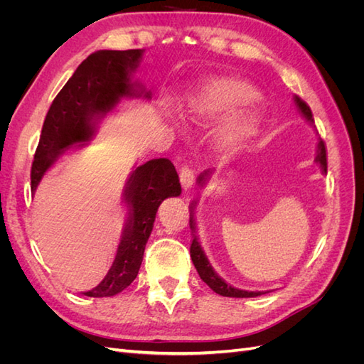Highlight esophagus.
<instances>
[{"mask_svg": "<svg viewBox=\"0 0 364 364\" xmlns=\"http://www.w3.org/2000/svg\"><path fill=\"white\" fill-rule=\"evenodd\" d=\"M194 182V170L190 165H183L181 168V183L185 190H188Z\"/></svg>", "mask_w": 364, "mask_h": 364, "instance_id": "1", "label": "esophagus"}]
</instances>
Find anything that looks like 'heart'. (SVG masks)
<instances>
[{"label": "heart", "instance_id": "heart-1", "mask_svg": "<svg viewBox=\"0 0 364 364\" xmlns=\"http://www.w3.org/2000/svg\"><path fill=\"white\" fill-rule=\"evenodd\" d=\"M259 98V92L253 85L238 77H218L202 85L186 103L185 114L194 123H203L218 115H226L238 107L250 105ZM259 126L257 114H243L230 119L222 129L220 139L225 149H234L243 144Z\"/></svg>", "mask_w": 364, "mask_h": 364}]
</instances>
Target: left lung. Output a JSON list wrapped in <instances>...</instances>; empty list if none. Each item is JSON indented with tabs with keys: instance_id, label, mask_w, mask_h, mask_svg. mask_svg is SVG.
<instances>
[{
	"instance_id": "obj_1",
	"label": "left lung",
	"mask_w": 364,
	"mask_h": 364,
	"mask_svg": "<svg viewBox=\"0 0 364 364\" xmlns=\"http://www.w3.org/2000/svg\"><path fill=\"white\" fill-rule=\"evenodd\" d=\"M294 103L299 109V112L305 117V119L310 121L313 124L314 123V118H313V112L310 106H308L301 97H294ZM316 161L321 164V167L323 170V173H326V149H325V142L321 141L318 142V151H317V158ZM209 174H211V170H206L205 173H202L199 176V183L203 185L205 181L209 178ZM190 226L193 230V241H191V247H190V253H191V259L194 267L199 273V277L203 282H206V285L211 290H214L217 294L220 296H226V297H255L259 294H264L262 291H246V290H238L232 285L226 284L222 278L218 277V274L214 272V269L211 267V264H209L208 258L205 257V253L200 247L199 243V237H197L196 232V223H194V215H193V206H191V217H190Z\"/></svg>"
}]
</instances>
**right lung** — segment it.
Segmentation results:
<instances>
[{"label": "right lung", "instance_id": "1", "mask_svg": "<svg viewBox=\"0 0 364 364\" xmlns=\"http://www.w3.org/2000/svg\"><path fill=\"white\" fill-rule=\"evenodd\" d=\"M142 50H100L90 54L54 98L31 164V191L60 155L77 142L90 139L97 123L124 97L150 98L136 82H130ZM83 144H79V147ZM178 171L170 159H151L132 171L124 188L127 223L112 267L90 297H109L127 289L136 278L156 211L167 197L181 194Z\"/></svg>", "mask_w": 364, "mask_h": 364}]
</instances>
